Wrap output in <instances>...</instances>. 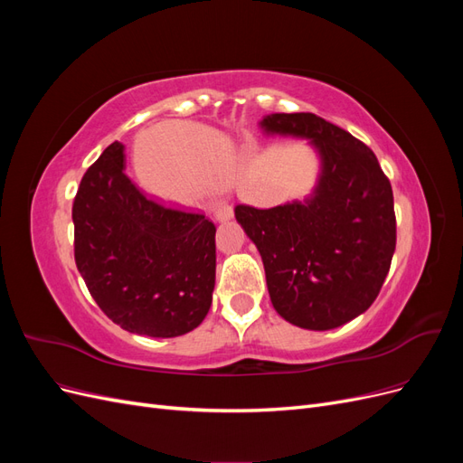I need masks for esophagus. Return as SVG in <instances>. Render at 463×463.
I'll list each match as a JSON object with an SVG mask.
<instances>
[{"label":"esophagus","mask_w":463,"mask_h":463,"mask_svg":"<svg viewBox=\"0 0 463 463\" xmlns=\"http://www.w3.org/2000/svg\"><path fill=\"white\" fill-rule=\"evenodd\" d=\"M213 213H214L218 222H228V220L233 218V208L228 203H216L214 208H213Z\"/></svg>","instance_id":"34e87169"}]
</instances>
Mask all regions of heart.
<instances>
[{"label":"heart","instance_id":"heart-1","mask_svg":"<svg viewBox=\"0 0 463 463\" xmlns=\"http://www.w3.org/2000/svg\"><path fill=\"white\" fill-rule=\"evenodd\" d=\"M240 165L241 154L226 135L199 125H185L177 137V160L170 152H164L160 177L145 184L162 197L187 199L197 189L230 184Z\"/></svg>","mask_w":463,"mask_h":463}]
</instances>
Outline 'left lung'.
<instances>
[{
    "label": "left lung",
    "mask_w": 463,
    "mask_h": 463,
    "mask_svg": "<svg viewBox=\"0 0 463 463\" xmlns=\"http://www.w3.org/2000/svg\"><path fill=\"white\" fill-rule=\"evenodd\" d=\"M264 135L303 138L318 160L303 201L235 206L259 249L276 313L305 330H332L365 313L396 249L394 194L374 152L315 114H270Z\"/></svg>",
    "instance_id": "8db88e82"
}]
</instances>
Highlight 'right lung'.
<instances>
[{"mask_svg":"<svg viewBox=\"0 0 463 463\" xmlns=\"http://www.w3.org/2000/svg\"><path fill=\"white\" fill-rule=\"evenodd\" d=\"M75 262L98 307L123 330L175 338L204 320L216 284V228L148 201L111 143L73 203Z\"/></svg>","mask_w":463,"mask_h":463,"instance_id":"obj_1","label":"right lung"}]
</instances>
